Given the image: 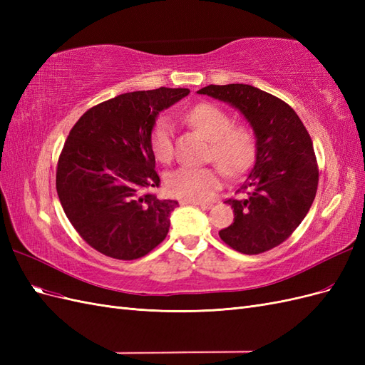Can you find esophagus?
I'll list each match as a JSON object with an SVG mask.
<instances>
[{
    "mask_svg": "<svg viewBox=\"0 0 365 365\" xmlns=\"http://www.w3.org/2000/svg\"><path fill=\"white\" fill-rule=\"evenodd\" d=\"M181 205H197L201 208H210L213 204L212 202H204V201H192V200H182L181 201Z\"/></svg>",
    "mask_w": 365,
    "mask_h": 365,
    "instance_id": "obj_1",
    "label": "esophagus"
}]
</instances>
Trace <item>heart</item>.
I'll use <instances>...</instances> for the list:
<instances>
[{"label": "heart", "instance_id": "b5f03b06", "mask_svg": "<svg viewBox=\"0 0 365 365\" xmlns=\"http://www.w3.org/2000/svg\"><path fill=\"white\" fill-rule=\"evenodd\" d=\"M190 125L210 141L208 160L216 161L228 175L244 173L256 157V138L248 125H233L224 108L200 103L187 114ZM150 148L158 161L173 157V125L160 117L150 132ZM168 189L172 195L192 201L208 200L222 184L217 168H180L169 173Z\"/></svg>", "mask_w": 365, "mask_h": 365}]
</instances>
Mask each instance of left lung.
<instances>
[{
	"label": "left lung",
	"mask_w": 365,
	"mask_h": 365,
	"mask_svg": "<svg viewBox=\"0 0 365 365\" xmlns=\"http://www.w3.org/2000/svg\"><path fill=\"white\" fill-rule=\"evenodd\" d=\"M197 94L236 108L256 138V160L240 187L247 195L225 201L235 222L219 231L220 239L244 254L280 245L302 224L317 193V158L303 121L288 103L251 85H208Z\"/></svg>",
	"instance_id": "obj_1"
}]
</instances>
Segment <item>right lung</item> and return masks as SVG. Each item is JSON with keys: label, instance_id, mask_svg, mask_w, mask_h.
Instances as JSON below:
<instances>
[{"label": "right lung", "instance_id": "1", "mask_svg": "<svg viewBox=\"0 0 365 365\" xmlns=\"http://www.w3.org/2000/svg\"><path fill=\"white\" fill-rule=\"evenodd\" d=\"M187 88L134 91L93 106L61 152L56 190L77 233L113 259L146 256L165 239L178 201L148 192L160 185L150 132Z\"/></svg>", "mask_w": 365, "mask_h": 365}]
</instances>
